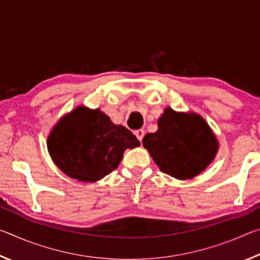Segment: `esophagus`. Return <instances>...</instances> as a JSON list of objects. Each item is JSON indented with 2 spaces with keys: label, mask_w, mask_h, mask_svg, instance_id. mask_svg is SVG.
Here are the masks:
<instances>
[{
  "label": "esophagus",
  "mask_w": 260,
  "mask_h": 260,
  "mask_svg": "<svg viewBox=\"0 0 260 260\" xmlns=\"http://www.w3.org/2000/svg\"><path fill=\"white\" fill-rule=\"evenodd\" d=\"M135 135H136V138H138L141 141V142H142V139H143V136H144V131L143 129L135 131Z\"/></svg>",
  "instance_id": "1"
}]
</instances>
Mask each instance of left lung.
<instances>
[{
  "instance_id": "left-lung-1",
  "label": "left lung",
  "mask_w": 260,
  "mask_h": 260,
  "mask_svg": "<svg viewBox=\"0 0 260 260\" xmlns=\"http://www.w3.org/2000/svg\"><path fill=\"white\" fill-rule=\"evenodd\" d=\"M157 125V132L144 136L142 144L161 172L190 180L213 161L219 142L200 114L166 108Z\"/></svg>"
}]
</instances>
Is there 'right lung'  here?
Listing matches in <instances>:
<instances>
[{
	"instance_id": "add662e5",
	"label": "right lung",
	"mask_w": 260,
	"mask_h": 260,
	"mask_svg": "<svg viewBox=\"0 0 260 260\" xmlns=\"http://www.w3.org/2000/svg\"><path fill=\"white\" fill-rule=\"evenodd\" d=\"M131 131L100 109L79 105L52 127L47 147L52 161L71 179L96 182L116 170L126 149L140 146Z\"/></svg>"
}]
</instances>
